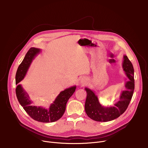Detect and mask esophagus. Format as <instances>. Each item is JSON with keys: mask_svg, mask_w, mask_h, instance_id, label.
<instances>
[{"mask_svg": "<svg viewBox=\"0 0 148 148\" xmlns=\"http://www.w3.org/2000/svg\"><path fill=\"white\" fill-rule=\"evenodd\" d=\"M80 84H81V85L82 86H84L86 85V84H87V79H86V78H82L81 79H80Z\"/></svg>", "mask_w": 148, "mask_h": 148, "instance_id": "esophagus-1", "label": "esophagus"}]
</instances>
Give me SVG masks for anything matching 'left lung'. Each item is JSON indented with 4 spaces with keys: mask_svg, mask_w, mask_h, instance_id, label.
Wrapping results in <instances>:
<instances>
[{
    "mask_svg": "<svg viewBox=\"0 0 148 148\" xmlns=\"http://www.w3.org/2000/svg\"><path fill=\"white\" fill-rule=\"evenodd\" d=\"M122 66L129 80L125 82V89L121 91L119 100L114 104V106H102L95 91L90 88H85L87 92L85 111L91 119L98 122L112 121L118 118L127 109L135 88L134 70L132 62L125 55L123 56Z\"/></svg>",
    "mask_w": 148,
    "mask_h": 148,
    "instance_id": "1",
    "label": "left lung"
}]
</instances>
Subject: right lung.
Instances as JSON below:
<instances>
[{"instance_id": "right-lung-1", "label": "right lung", "mask_w": 148, "mask_h": 148, "mask_svg": "<svg viewBox=\"0 0 148 148\" xmlns=\"http://www.w3.org/2000/svg\"><path fill=\"white\" fill-rule=\"evenodd\" d=\"M41 51L40 49L31 47L18 66L16 74V94L20 104L31 118L41 122H53L58 120L64 114L67 102L77 87L74 86L61 91L49 108L34 105L29 94L19 82L24 79L33 60Z\"/></svg>"}]
</instances>
